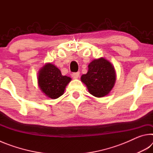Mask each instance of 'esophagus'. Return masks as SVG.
Masks as SVG:
<instances>
[{
  "label": "esophagus",
  "mask_w": 153,
  "mask_h": 153,
  "mask_svg": "<svg viewBox=\"0 0 153 153\" xmlns=\"http://www.w3.org/2000/svg\"><path fill=\"white\" fill-rule=\"evenodd\" d=\"M79 76V72H77V73H73L71 74V77H73L74 79H77L78 78Z\"/></svg>",
  "instance_id": "34e87169"
}]
</instances>
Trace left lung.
<instances>
[{
  "instance_id": "8db88e82",
  "label": "left lung",
  "mask_w": 153,
  "mask_h": 153,
  "mask_svg": "<svg viewBox=\"0 0 153 153\" xmlns=\"http://www.w3.org/2000/svg\"><path fill=\"white\" fill-rule=\"evenodd\" d=\"M115 80L113 65L102 57L90 63L87 74L81 77V81L86 85L90 94L98 98L105 97L111 92Z\"/></svg>"
}]
</instances>
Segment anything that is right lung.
<instances>
[{"label":"right lung","instance_id":"obj_1","mask_svg":"<svg viewBox=\"0 0 153 153\" xmlns=\"http://www.w3.org/2000/svg\"><path fill=\"white\" fill-rule=\"evenodd\" d=\"M71 80V77L63 76L57 67L50 63L45 65L38 72V86L46 97L52 99L63 95Z\"/></svg>","mask_w":153,"mask_h":153}]
</instances>
